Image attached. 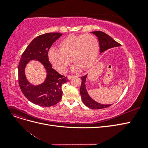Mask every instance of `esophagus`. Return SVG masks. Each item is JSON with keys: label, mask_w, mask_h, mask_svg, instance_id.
Here are the masks:
<instances>
[{"label": "esophagus", "mask_w": 148, "mask_h": 148, "mask_svg": "<svg viewBox=\"0 0 148 148\" xmlns=\"http://www.w3.org/2000/svg\"><path fill=\"white\" fill-rule=\"evenodd\" d=\"M73 77H74L73 75H69L68 77H67V78H68L69 79H70L71 78H72Z\"/></svg>", "instance_id": "obj_1"}]
</instances>
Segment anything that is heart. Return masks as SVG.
<instances>
[{
    "mask_svg": "<svg viewBox=\"0 0 148 148\" xmlns=\"http://www.w3.org/2000/svg\"><path fill=\"white\" fill-rule=\"evenodd\" d=\"M59 50L52 48L48 52V59L58 72L64 73L71 62L75 65L72 71L86 70L95 61L99 52V42L92 34L70 35L62 39Z\"/></svg>",
    "mask_w": 148,
    "mask_h": 148,
    "instance_id": "b5f03b06",
    "label": "heart"
}]
</instances>
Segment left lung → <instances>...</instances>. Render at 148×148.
Listing matches in <instances>:
<instances>
[{"label": "left lung", "instance_id": "8db88e82", "mask_svg": "<svg viewBox=\"0 0 148 148\" xmlns=\"http://www.w3.org/2000/svg\"><path fill=\"white\" fill-rule=\"evenodd\" d=\"M92 34H95L97 37L98 41L99 42V47H100V53L104 52V51L108 50L109 49L113 48L115 47H119L121 45L116 42L115 40L112 38L108 34L102 32V31H92ZM88 75H86L82 77L81 78L82 79L81 87H80L79 92L80 95L82 96V101L84 104V105L92 109H101L106 108L110 106L112 104H101L100 103H98L95 100H93L92 98L89 96L86 90V87L85 83L87 78Z\"/></svg>", "mask_w": 148, "mask_h": 148}]
</instances>
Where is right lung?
<instances>
[{
  "mask_svg": "<svg viewBox=\"0 0 148 148\" xmlns=\"http://www.w3.org/2000/svg\"><path fill=\"white\" fill-rule=\"evenodd\" d=\"M62 34L48 33L34 38L21 56L18 65V82L25 96L32 103L42 107H51L59 102L62 96V84L69 81L52 69L48 59V52ZM37 60L43 64L47 73L45 82L38 85L31 84L25 77V67L30 60Z\"/></svg>",
  "mask_w": 148,
  "mask_h": 148,
  "instance_id": "add662e5",
  "label": "right lung"
}]
</instances>
